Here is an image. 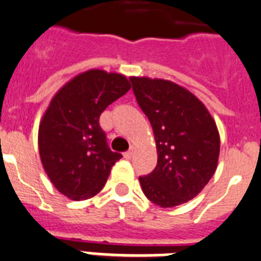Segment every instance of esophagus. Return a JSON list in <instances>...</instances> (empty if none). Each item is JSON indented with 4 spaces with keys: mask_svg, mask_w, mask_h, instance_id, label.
<instances>
[{
    "mask_svg": "<svg viewBox=\"0 0 261 261\" xmlns=\"http://www.w3.org/2000/svg\"><path fill=\"white\" fill-rule=\"evenodd\" d=\"M133 155H134V149H133V148H131L130 150H127V152H125V154H123V157L127 158V160H130V158L133 157Z\"/></svg>",
    "mask_w": 261,
    "mask_h": 261,
    "instance_id": "1",
    "label": "esophagus"
}]
</instances>
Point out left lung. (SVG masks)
Returning a JSON list of instances; mask_svg holds the SVG:
<instances>
[{"instance_id": "left-lung-1", "label": "left lung", "mask_w": 261, "mask_h": 261, "mask_svg": "<svg viewBox=\"0 0 261 261\" xmlns=\"http://www.w3.org/2000/svg\"><path fill=\"white\" fill-rule=\"evenodd\" d=\"M139 107L149 119L157 166L139 176L145 197L161 207L194 198L218 166L220 138L206 107L191 91L166 80L130 77Z\"/></svg>"}]
</instances>
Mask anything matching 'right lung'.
<instances>
[{
    "label": "right lung",
    "mask_w": 261,
    "mask_h": 261,
    "mask_svg": "<svg viewBox=\"0 0 261 261\" xmlns=\"http://www.w3.org/2000/svg\"><path fill=\"white\" fill-rule=\"evenodd\" d=\"M130 87L123 74L90 69L50 101L38 128V150L48 179L68 198L82 201L99 193L122 157L108 147L99 118Z\"/></svg>",
    "instance_id": "add662e5"
}]
</instances>
